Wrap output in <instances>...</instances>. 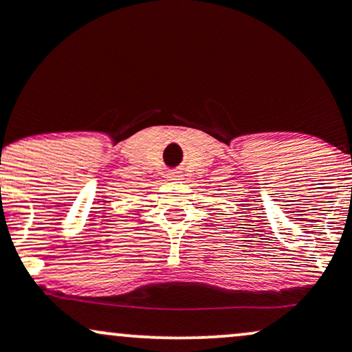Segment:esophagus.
Wrapping results in <instances>:
<instances>
[{
	"mask_svg": "<svg viewBox=\"0 0 352 352\" xmlns=\"http://www.w3.org/2000/svg\"><path fill=\"white\" fill-rule=\"evenodd\" d=\"M167 179L172 182H180L182 179H184V173H182L180 170H172L167 173Z\"/></svg>",
	"mask_w": 352,
	"mask_h": 352,
	"instance_id": "obj_1",
	"label": "esophagus"
}]
</instances>
